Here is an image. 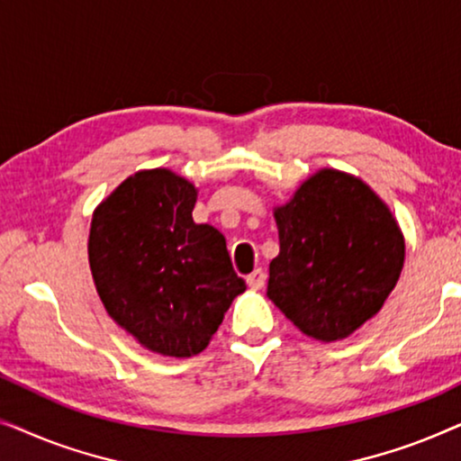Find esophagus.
I'll return each mask as SVG.
<instances>
[{
  "label": "esophagus",
  "instance_id": "obj_1",
  "mask_svg": "<svg viewBox=\"0 0 461 461\" xmlns=\"http://www.w3.org/2000/svg\"><path fill=\"white\" fill-rule=\"evenodd\" d=\"M245 281H248V285L251 289H260V287H264V281H267V273H264L262 268H256L254 273L245 276Z\"/></svg>",
  "mask_w": 461,
  "mask_h": 461
}]
</instances>
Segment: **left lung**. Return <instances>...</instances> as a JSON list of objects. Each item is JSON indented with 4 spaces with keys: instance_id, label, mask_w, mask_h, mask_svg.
Returning a JSON list of instances; mask_svg holds the SVG:
<instances>
[{
    "instance_id": "8db88e82",
    "label": "left lung",
    "mask_w": 461,
    "mask_h": 461,
    "mask_svg": "<svg viewBox=\"0 0 461 461\" xmlns=\"http://www.w3.org/2000/svg\"><path fill=\"white\" fill-rule=\"evenodd\" d=\"M275 220L279 256L267 294L300 331L333 342L380 311L401 276L405 241L365 182L321 169Z\"/></svg>"
}]
</instances>
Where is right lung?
Instances as JSON below:
<instances>
[{"label": "right lung", "mask_w": 461, "mask_h": 461, "mask_svg": "<svg viewBox=\"0 0 461 461\" xmlns=\"http://www.w3.org/2000/svg\"><path fill=\"white\" fill-rule=\"evenodd\" d=\"M197 191L169 169L130 176L94 212L90 268L113 321L149 350L193 357L245 292L226 239L193 222Z\"/></svg>", "instance_id": "1"}]
</instances>
